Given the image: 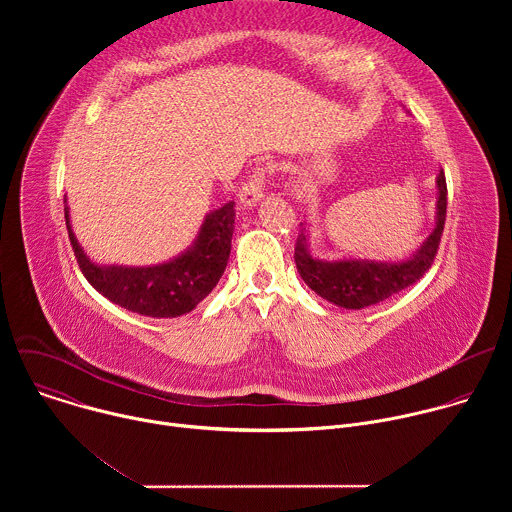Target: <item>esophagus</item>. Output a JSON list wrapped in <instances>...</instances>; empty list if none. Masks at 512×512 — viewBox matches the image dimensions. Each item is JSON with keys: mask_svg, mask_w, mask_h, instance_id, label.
<instances>
[{"mask_svg": "<svg viewBox=\"0 0 512 512\" xmlns=\"http://www.w3.org/2000/svg\"><path fill=\"white\" fill-rule=\"evenodd\" d=\"M267 168H257L255 174L249 178V182L239 192V202L245 208H253L263 198V180H265Z\"/></svg>", "mask_w": 512, "mask_h": 512, "instance_id": "esophagus-1", "label": "esophagus"}]
</instances>
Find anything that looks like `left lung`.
<instances>
[{
	"instance_id": "8db88e82",
	"label": "left lung",
	"mask_w": 512,
	"mask_h": 512,
	"mask_svg": "<svg viewBox=\"0 0 512 512\" xmlns=\"http://www.w3.org/2000/svg\"><path fill=\"white\" fill-rule=\"evenodd\" d=\"M437 200H435V225L417 251L399 261H377L360 257L342 259H318L310 251V231L302 223V231L296 243V267L310 289L334 306L346 310H362L375 306L401 289L413 285L431 267L437 247H440L446 208H448V188L444 170L435 178Z\"/></svg>"
}]
</instances>
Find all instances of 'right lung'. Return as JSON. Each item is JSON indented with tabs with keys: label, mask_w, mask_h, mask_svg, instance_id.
<instances>
[{
	"label": "right lung",
	"mask_w": 512,
	"mask_h": 512,
	"mask_svg": "<svg viewBox=\"0 0 512 512\" xmlns=\"http://www.w3.org/2000/svg\"><path fill=\"white\" fill-rule=\"evenodd\" d=\"M64 218L72 251L87 281L113 304L150 318H178L192 312L225 273L235 231V202L210 210L194 243L170 261L129 267L91 261L70 227L64 196Z\"/></svg>",
	"instance_id": "add662e5"
}]
</instances>
